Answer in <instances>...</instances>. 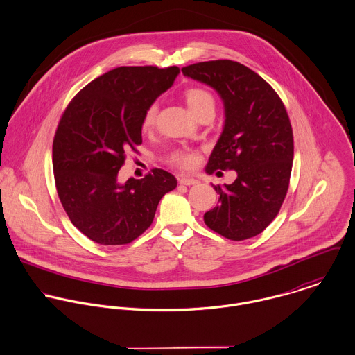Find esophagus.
I'll list each match as a JSON object with an SVG mask.
<instances>
[{
	"instance_id": "34e87169",
	"label": "esophagus",
	"mask_w": 355,
	"mask_h": 355,
	"mask_svg": "<svg viewBox=\"0 0 355 355\" xmlns=\"http://www.w3.org/2000/svg\"><path fill=\"white\" fill-rule=\"evenodd\" d=\"M178 181H180V184H182V185H196V184L199 182L198 180L191 178V177H180Z\"/></svg>"
}]
</instances>
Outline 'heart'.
Returning a JSON list of instances; mask_svg holds the SVG:
<instances>
[{
    "mask_svg": "<svg viewBox=\"0 0 355 355\" xmlns=\"http://www.w3.org/2000/svg\"><path fill=\"white\" fill-rule=\"evenodd\" d=\"M184 97H185V101H187L189 110L198 118L202 116L203 114H207V112L214 114L216 101H215L213 93L209 89L202 87V86H192V87L185 89ZM156 116H157V105L150 104L146 108V111L144 114V119H142V126H144L145 130L155 126ZM198 160H199L198 153L193 152V150H188V149L177 150L171 157V162L182 170L193 168L196 166Z\"/></svg>",
    "mask_w": 355,
    "mask_h": 355,
    "instance_id": "heart-1",
    "label": "heart"
}]
</instances>
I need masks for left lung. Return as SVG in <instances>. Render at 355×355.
Returning a JSON list of instances; mask_svg holds the SVG:
<instances>
[{
	"label": "left lung",
	"instance_id": "left-lung-1",
	"mask_svg": "<svg viewBox=\"0 0 355 355\" xmlns=\"http://www.w3.org/2000/svg\"><path fill=\"white\" fill-rule=\"evenodd\" d=\"M181 71L223 100L225 126L206 171L237 173L233 184L214 185L219 200L205 223L229 240L251 239L277 216L289 187L293 135L284 103L262 76L237 62H202Z\"/></svg>",
	"mask_w": 355,
	"mask_h": 355
}]
</instances>
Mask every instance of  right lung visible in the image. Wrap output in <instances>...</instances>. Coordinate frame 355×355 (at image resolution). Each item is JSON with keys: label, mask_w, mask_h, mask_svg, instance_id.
Segmentation results:
<instances>
[{"label": "right lung", "mask_w": 355, "mask_h": 355, "mask_svg": "<svg viewBox=\"0 0 355 355\" xmlns=\"http://www.w3.org/2000/svg\"><path fill=\"white\" fill-rule=\"evenodd\" d=\"M178 73L175 66L114 69L87 83L60 118L52 149L58 195L72 225L97 244L136 240L160 199L177 187L162 168L125 184L118 173L126 153L141 145L146 108Z\"/></svg>", "instance_id": "right-lung-1"}]
</instances>
